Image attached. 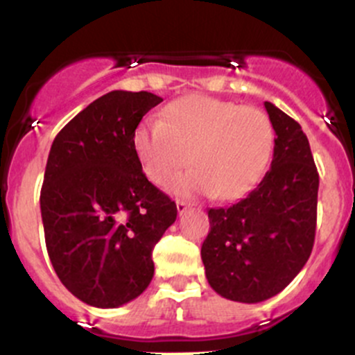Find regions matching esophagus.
Returning a JSON list of instances; mask_svg holds the SVG:
<instances>
[{
    "instance_id": "esophagus-1",
    "label": "esophagus",
    "mask_w": 355,
    "mask_h": 355,
    "mask_svg": "<svg viewBox=\"0 0 355 355\" xmlns=\"http://www.w3.org/2000/svg\"><path fill=\"white\" fill-rule=\"evenodd\" d=\"M187 207H189V204H187V202H184V200H177V210H178V214H184L185 210H187Z\"/></svg>"
}]
</instances>
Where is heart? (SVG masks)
<instances>
[{
	"label": "heart",
	"mask_w": 355,
	"mask_h": 355,
	"mask_svg": "<svg viewBox=\"0 0 355 355\" xmlns=\"http://www.w3.org/2000/svg\"><path fill=\"white\" fill-rule=\"evenodd\" d=\"M133 146L148 180H171L178 196H214L234 200L251 192L266 171L275 148V130L259 109L209 96H185L163 111V119L136 126Z\"/></svg>",
	"instance_id": "heart-1"
}]
</instances>
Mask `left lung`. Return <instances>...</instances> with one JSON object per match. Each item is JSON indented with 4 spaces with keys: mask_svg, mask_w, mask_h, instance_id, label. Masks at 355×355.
<instances>
[{
    "mask_svg": "<svg viewBox=\"0 0 355 355\" xmlns=\"http://www.w3.org/2000/svg\"><path fill=\"white\" fill-rule=\"evenodd\" d=\"M264 107L276 133L271 168L246 198L209 210L200 251L212 290L241 303L285 290L309 261L317 227L318 171L309 138L275 104Z\"/></svg>",
    "mask_w": 355,
    "mask_h": 355,
    "instance_id": "obj_1",
    "label": "left lung"
}]
</instances>
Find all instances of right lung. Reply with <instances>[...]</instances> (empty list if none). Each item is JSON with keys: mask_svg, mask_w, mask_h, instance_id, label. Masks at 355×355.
<instances>
[{"mask_svg": "<svg viewBox=\"0 0 355 355\" xmlns=\"http://www.w3.org/2000/svg\"><path fill=\"white\" fill-rule=\"evenodd\" d=\"M151 92L111 91L53 139L40 192L49 258L70 293L116 309L143 293L151 251L177 219V205L148 182L133 146Z\"/></svg>", "mask_w": 355, "mask_h": 355, "instance_id": "1", "label": "right lung"}]
</instances>
